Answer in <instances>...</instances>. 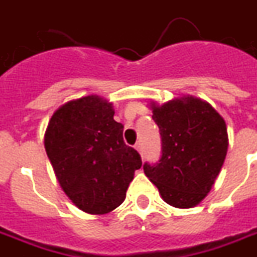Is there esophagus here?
<instances>
[{
    "label": "esophagus",
    "instance_id": "obj_1",
    "mask_svg": "<svg viewBox=\"0 0 257 257\" xmlns=\"http://www.w3.org/2000/svg\"><path fill=\"white\" fill-rule=\"evenodd\" d=\"M135 149H137V150H138L139 153L142 154V143H141V142L137 143V145H135Z\"/></svg>",
    "mask_w": 257,
    "mask_h": 257
}]
</instances>
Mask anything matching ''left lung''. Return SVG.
I'll return each instance as SVG.
<instances>
[{
	"label": "left lung",
	"mask_w": 257,
	"mask_h": 257,
	"mask_svg": "<svg viewBox=\"0 0 257 257\" xmlns=\"http://www.w3.org/2000/svg\"><path fill=\"white\" fill-rule=\"evenodd\" d=\"M160 127L162 156L158 164L143 165L149 180L165 202L193 208L210 192L228 151L225 120L209 103L181 96L162 106L150 103Z\"/></svg>",
	"instance_id": "obj_1"
}]
</instances>
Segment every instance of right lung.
Returning a JSON list of instances; mask_svg holds the SVG:
<instances>
[{
  "mask_svg": "<svg viewBox=\"0 0 257 257\" xmlns=\"http://www.w3.org/2000/svg\"><path fill=\"white\" fill-rule=\"evenodd\" d=\"M112 103L97 95L67 101L53 112L44 146L61 189L79 209L106 214L126 198L139 153L123 141Z\"/></svg>",
  "mask_w": 257,
  "mask_h": 257,
  "instance_id": "add662e5",
  "label": "right lung"
}]
</instances>
